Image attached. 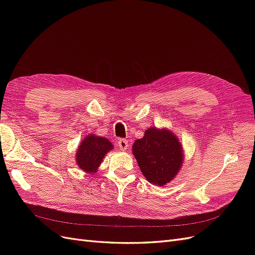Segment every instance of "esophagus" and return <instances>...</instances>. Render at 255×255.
<instances>
[{"mask_svg": "<svg viewBox=\"0 0 255 255\" xmlns=\"http://www.w3.org/2000/svg\"><path fill=\"white\" fill-rule=\"evenodd\" d=\"M118 145L121 151H127V149L128 148V142L127 139H119L118 140Z\"/></svg>", "mask_w": 255, "mask_h": 255, "instance_id": "esophagus-1", "label": "esophagus"}]
</instances>
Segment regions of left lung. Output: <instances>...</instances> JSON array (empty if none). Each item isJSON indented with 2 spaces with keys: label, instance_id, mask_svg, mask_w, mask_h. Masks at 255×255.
I'll return each mask as SVG.
<instances>
[{
  "label": "left lung",
  "instance_id": "8db88e82",
  "mask_svg": "<svg viewBox=\"0 0 255 255\" xmlns=\"http://www.w3.org/2000/svg\"><path fill=\"white\" fill-rule=\"evenodd\" d=\"M132 151L146 181L164 186L171 182L184 163V150L177 136L166 128L151 127Z\"/></svg>",
  "mask_w": 255,
  "mask_h": 255
}]
</instances>
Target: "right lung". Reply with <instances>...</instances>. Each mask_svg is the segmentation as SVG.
<instances>
[{
    "label": "right lung",
    "mask_w": 255,
    "mask_h": 255,
    "mask_svg": "<svg viewBox=\"0 0 255 255\" xmlns=\"http://www.w3.org/2000/svg\"><path fill=\"white\" fill-rule=\"evenodd\" d=\"M114 149L113 143L102 136L88 134L76 149L75 160L81 170L86 173H96L106 153Z\"/></svg>",
    "instance_id": "1"
}]
</instances>
